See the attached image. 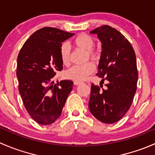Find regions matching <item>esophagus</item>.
I'll return each instance as SVG.
<instances>
[{
    "instance_id": "34e87169",
    "label": "esophagus",
    "mask_w": 155,
    "mask_h": 155,
    "mask_svg": "<svg viewBox=\"0 0 155 155\" xmlns=\"http://www.w3.org/2000/svg\"><path fill=\"white\" fill-rule=\"evenodd\" d=\"M73 83H74V85H80L81 82H76V81H74V82H73Z\"/></svg>"
}]
</instances>
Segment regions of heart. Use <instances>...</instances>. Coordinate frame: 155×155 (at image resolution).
<instances>
[{"mask_svg":"<svg viewBox=\"0 0 155 155\" xmlns=\"http://www.w3.org/2000/svg\"><path fill=\"white\" fill-rule=\"evenodd\" d=\"M73 44L76 47L86 51L88 57L91 59H96L98 57L97 51H94V40L91 36L86 34H80L73 40ZM70 49L68 43H63L60 48V58L64 64H68L70 62ZM94 70V66L91 62L82 65H75L68 69L64 73L66 79L76 82H82L87 79V76L91 74Z\"/></svg>","mask_w":155,"mask_h":155,"instance_id":"heart-1","label":"heart"}]
</instances>
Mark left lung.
<instances>
[{"label": "left lung", "instance_id": "1", "mask_svg": "<svg viewBox=\"0 0 155 155\" xmlns=\"http://www.w3.org/2000/svg\"><path fill=\"white\" fill-rule=\"evenodd\" d=\"M90 34H97L102 44L97 76L105 77L103 80L107 79L108 83L103 90L92 84L89 110L101 122L113 124L127 113L137 91L135 51L124 36L109 25L101 26Z\"/></svg>", "mask_w": 155, "mask_h": 155}]
</instances>
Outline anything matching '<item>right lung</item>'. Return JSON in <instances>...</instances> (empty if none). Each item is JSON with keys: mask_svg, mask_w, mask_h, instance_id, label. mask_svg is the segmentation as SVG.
<instances>
[{"mask_svg": "<svg viewBox=\"0 0 155 155\" xmlns=\"http://www.w3.org/2000/svg\"><path fill=\"white\" fill-rule=\"evenodd\" d=\"M73 35L54 28H43L26 40L18 53V91L26 110L40 124H51L60 117L73 89L71 80L54 84L53 77L56 71L63 70L62 43Z\"/></svg>", "mask_w": 155, "mask_h": 155, "instance_id": "1", "label": "right lung"}]
</instances>
